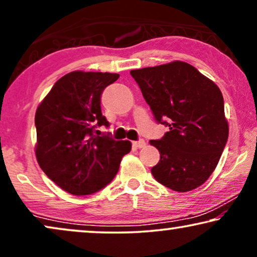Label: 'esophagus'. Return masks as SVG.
<instances>
[{
    "mask_svg": "<svg viewBox=\"0 0 257 257\" xmlns=\"http://www.w3.org/2000/svg\"><path fill=\"white\" fill-rule=\"evenodd\" d=\"M145 145L146 143L144 139H140L138 142H133V146L137 147V149H143V147H145Z\"/></svg>",
    "mask_w": 257,
    "mask_h": 257,
    "instance_id": "obj_1",
    "label": "esophagus"
}]
</instances>
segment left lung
Masks as SVG:
<instances>
[{
    "label": "left lung",
    "mask_w": 257,
    "mask_h": 257,
    "mask_svg": "<svg viewBox=\"0 0 257 257\" xmlns=\"http://www.w3.org/2000/svg\"><path fill=\"white\" fill-rule=\"evenodd\" d=\"M131 76L157 121L170 128L150 142L160 152L154 179L175 192L198 188L215 170L229 133L219 86L181 61L131 70Z\"/></svg>",
    "instance_id": "1"
}]
</instances>
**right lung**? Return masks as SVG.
Masks as SVG:
<instances>
[{
	"mask_svg": "<svg viewBox=\"0 0 257 257\" xmlns=\"http://www.w3.org/2000/svg\"><path fill=\"white\" fill-rule=\"evenodd\" d=\"M118 73L72 71L58 79L35 114L37 163L58 187L72 195L96 193L117 174L128 140L99 137L108 126L101 114L100 94Z\"/></svg>",
	"mask_w": 257,
	"mask_h": 257,
	"instance_id": "add662e5",
	"label": "right lung"
}]
</instances>
